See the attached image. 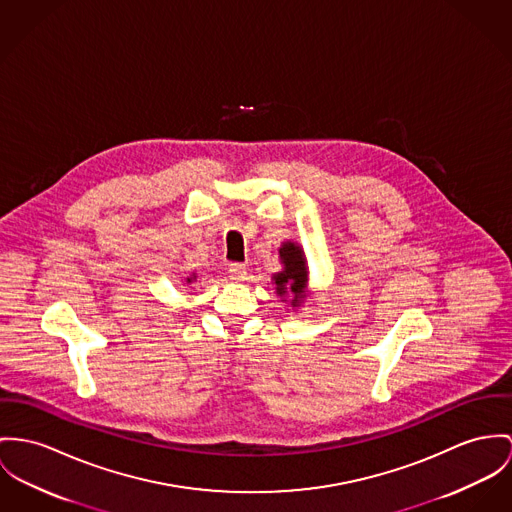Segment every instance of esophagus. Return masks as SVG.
I'll return each instance as SVG.
<instances>
[{"instance_id": "esophagus-1", "label": "esophagus", "mask_w": 512, "mask_h": 512, "mask_svg": "<svg viewBox=\"0 0 512 512\" xmlns=\"http://www.w3.org/2000/svg\"><path fill=\"white\" fill-rule=\"evenodd\" d=\"M230 276H232V280H236V282L245 280V276H247V267H245V265H241V263H234V265H230Z\"/></svg>"}]
</instances>
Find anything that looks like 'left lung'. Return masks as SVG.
<instances>
[{
    "label": "left lung",
    "mask_w": 512,
    "mask_h": 512,
    "mask_svg": "<svg viewBox=\"0 0 512 512\" xmlns=\"http://www.w3.org/2000/svg\"><path fill=\"white\" fill-rule=\"evenodd\" d=\"M278 259L282 265V271L273 275V284H275L276 296L280 302H286L292 310H300L304 306V300L308 298L310 286V271H308V261L302 245L296 241H284L278 247Z\"/></svg>",
    "instance_id": "left-lung-1"
}]
</instances>
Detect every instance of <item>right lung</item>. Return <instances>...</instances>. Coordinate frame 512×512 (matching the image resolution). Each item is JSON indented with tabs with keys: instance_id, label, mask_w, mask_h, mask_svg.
Masks as SVG:
<instances>
[{
	"instance_id": "1",
	"label": "right lung",
	"mask_w": 512,
	"mask_h": 512,
	"mask_svg": "<svg viewBox=\"0 0 512 512\" xmlns=\"http://www.w3.org/2000/svg\"><path fill=\"white\" fill-rule=\"evenodd\" d=\"M195 280H197V273H193V275L187 276V278H185V284H193Z\"/></svg>"
}]
</instances>
